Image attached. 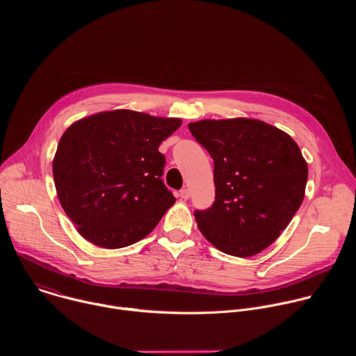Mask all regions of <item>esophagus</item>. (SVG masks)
<instances>
[{
  "mask_svg": "<svg viewBox=\"0 0 356 356\" xmlns=\"http://www.w3.org/2000/svg\"><path fill=\"white\" fill-rule=\"evenodd\" d=\"M179 195H180V198H183V200H188V198H190V190H188L187 187H184V188L180 190Z\"/></svg>",
  "mask_w": 356,
  "mask_h": 356,
  "instance_id": "esophagus-1",
  "label": "esophagus"
}]
</instances>
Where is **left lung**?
Returning <instances> with one entry per match:
<instances>
[{
    "mask_svg": "<svg viewBox=\"0 0 356 356\" xmlns=\"http://www.w3.org/2000/svg\"><path fill=\"white\" fill-rule=\"evenodd\" d=\"M188 129L214 161L216 201L194 217L201 234L227 255L262 252L300 209L309 168L298 145L259 120H202Z\"/></svg>",
    "mask_w": 356,
    "mask_h": 356,
    "instance_id": "1",
    "label": "left lung"
}]
</instances>
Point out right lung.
Wrapping results in <instances>:
<instances>
[{
    "mask_svg": "<svg viewBox=\"0 0 356 356\" xmlns=\"http://www.w3.org/2000/svg\"><path fill=\"white\" fill-rule=\"evenodd\" d=\"M181 120L132 110L97 113L73 122L54 158L60 204L77 232L106 249L149 235L175 204L162 181L158 150Z\"/></svg>",
    "mask_w": 356,
    "mask_h": 356,
    "instance_id": "add662e5",
    "label": "right lung"
}]
</instances>
